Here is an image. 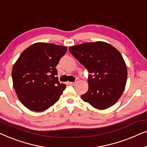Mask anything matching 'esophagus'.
<instances>
[{"label": "esophagus", "mask_w": 147, "mask_h": 147, "mask_svg": "<svg viewBox=\"0 0 147 147\" xmlns=\"http://www.w3.org/2000/svg\"><path fill=\"white\" fill-rule=\"evenodd\" d=\"M69 84L71 86H74L76 84V82H69Z\"/></svg>", "instance_id": "34e87169"}]
</instances>
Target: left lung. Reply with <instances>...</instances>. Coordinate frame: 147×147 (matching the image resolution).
<instances>
[{
    "label": "left lung",
    "instance_id": "8db88e82",
    "mask_svg": "<svg viewBox=\"0 0 147 147\" xmlns=\"http://www.w3.org/2000/svg\"><path fill=\"white\" fill-rule=\"evenodd\" d=\"M72 55L88 70V90L81 96L94 108L104 110L119 100L127 80V67L121 53L103 41L69 47Z\"/></svg>",
    "mask_w": 147,
    "mask_h": 147
}]
</instances>
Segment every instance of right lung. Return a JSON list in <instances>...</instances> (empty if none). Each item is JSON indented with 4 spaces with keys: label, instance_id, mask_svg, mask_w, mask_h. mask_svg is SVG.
Listing matches in <instances>:
<instances>
[{
    "label": "right lung",
    "instance_id": "obj_1",
    "mask_svg": "<svg viewBox=\"0 0 147 147\" xmlns=\"http://www.w3.org/2000/svg\"><path fill=\"white\" fill-rule=\"evenodd\" d=\"M66 51L64 46L36 43L24 50L14 64L13 87L29 110L44 111L59 100L66 85L58 81L55 67Z\"/></svg>",
    "mask_w": 147,
    "mask_h": 147
}]
</instances>
